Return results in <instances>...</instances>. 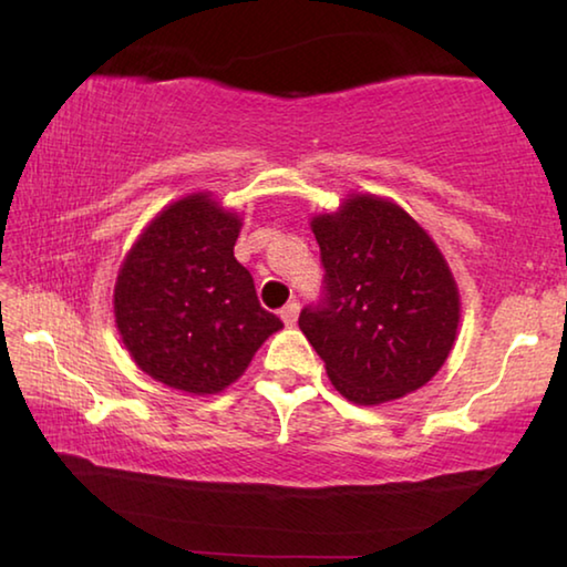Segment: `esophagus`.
Instances as JSON below:
<instances>
[{
  "mask_svg": "<svg viewBox=\"0 0 567 567\" xmlns=\"http://www.w3.org/2000/svg\"><path fill=\"white\" fill-rule=\"evenodd\" d=\"M297 315H300V305H297V302H287L280 310V318H282L285 324H295Z\"/></svg>",
  "mask_w": 567,
  "mask_h": 567,
  "instance_id": "1",
  "label": "esophagus"
}]
</instances>
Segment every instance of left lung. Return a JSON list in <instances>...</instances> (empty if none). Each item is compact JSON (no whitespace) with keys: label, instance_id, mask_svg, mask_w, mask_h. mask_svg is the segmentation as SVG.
<instances>
[{"label":"left lung","instance_id":"obj_1","mask_svg":"<svg viewBox=\"0 0 567 567\" xmlns=\"http://www.w3.org/2000/svg\"><path fill=\"white\" fill-rule=\"evenodd\" d=\"M324 297L300 330L342 398L382 405L437 375L453 350L460 292L435 239L392 199L348 195L310 219Z\"/></svg>","mask_w":567,"mask_h":567}]
</instances>
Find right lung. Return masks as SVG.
<instances>
[{"mask_svg":"<svg viewBox=\"0 0 567 567\" xmlns=\"http://www.w3.org/2000/svg\"><path fill=\"white\" fill-rule=\"evenodd\" d=\"M243 217L213 192L167 205L142 229L114 282V322L130 358L162 385L215 395L282 330L235 260Z\"/></svg>","mask_w":567,"mask_h":567,"instance_id":"1","label":"right lung"}]
</instances>
